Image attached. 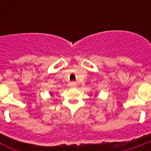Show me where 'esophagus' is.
I'll return each instance as SVG.
<instances>
[{
    "label": "esophagus",
    "mask_w": 151,
    "mask_h": 151,
    "mask_svg": "<svg viewBox=\"0 0 151 151\" xmlns=\"http://www.w3.org/2000/svg\"><path fill=\"white\" fill-rule=\"evenodd\" d=\"M69 86H70V87H76L77 85H76V82H75V81H71V82L69 84Z\"/></svg>",
    "instance_id": "obj_1"
}]
</instances>
